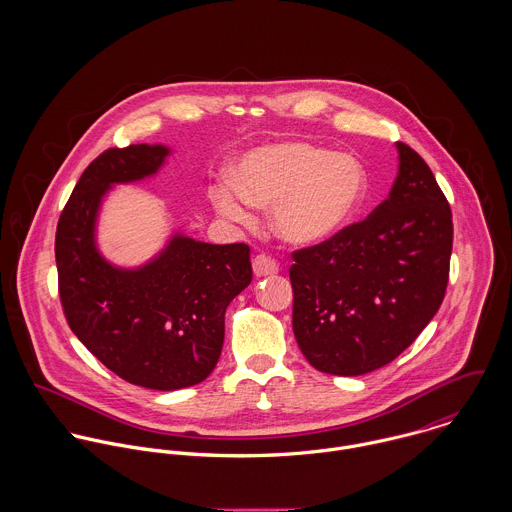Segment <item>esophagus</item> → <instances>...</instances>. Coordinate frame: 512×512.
<instances>
[{"label": "esophagus", "instance_id": "obj_1", "mask_svg": "<svg viewBox=\"0 0 512 512\" xmlns=\"http://www.w3.org/2000/svg\"><path fill=\"white\" fill-rule=\"evenodd\" d=\"M252 268H254V274H256L258 278H264V276H274V274H278L280 264H278L272 256H268V254H258V256L252 260Z\"/></svg>", "mask_w": 512, "mask_h": 512}]
</instances>
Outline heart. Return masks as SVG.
I'll use <instances>...</instances> for the list:
<instances>
[{
    "mask_svg": "<svg viewBox=\"0 0 512 512\" xmlns=\"http://www.w3.org/2000/svg\"><path fill=\"white\" fill-rule=\"evenodd\" d=\"M211 189L226 219L252 220L254 207L274 205L278 234L311 244L337 234L361 209L366 195L363 163L341 151L305 142H278L248 151L234 173Z\"/></svg>",
    "mask_w": 512,
    "mask_h": 512,
    "instance_id": "1",
    "label": "heart"
}]
</instances>
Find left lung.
<instances>
[{"instance_id": "8db88e82", "label": "left lung", "mask_w": 512, "mask_h": 512, "mask_svg": "<svg viewBox=\"0 0 512 512\" xmlns=\"http://www.w3.org/2000/svg\"><path fill=\"white\" fill-rule=\"evenodd\" d=\"M398 177L365 220L292 254L293 335L309 365L359 376L392 363L438 313L451 209L428 163L398 142Z\"/></svg>"}]
</instances>
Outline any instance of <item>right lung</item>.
<instances>
[{"instance_id":"right-lung-1","label":"right lung","mask_w":512,"mask_h":512,"mask_svg":"<svg viewBox=\"0 0 512 512\" xmlns=\"http://www.w3.org/2000/svg\"><path fill=\"white\" fill-rule=\"evenodd\" d=\"M169 149L110 147L80 175L55 236L59 295L80 343L126 382L179 390L203 382L219 363L224 311L252 282L250 246L173 236L138 270L108 264L94 222L114 183L153 175Z\"/></svg>"}]
</instances>
